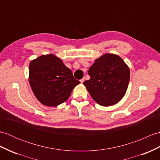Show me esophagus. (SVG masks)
Listing matches in <instances>:
<instances>
[{
    "label": "esophagus",
    "mask_w": 160,
    "mask_h": 160,
    "mask_svg": "<svg viewBox=\"0 0 160 160\" xmlns=\"http://www.w3.org/2000/svg\"><path fill=\"white\" fill-rule=\"evenodd\" d=\"M85 80V79H84V78H82L81 80H80V82L81 83H83L84 82V81Z\"/></svg>",
    "instance_id": "esophagus-1"
}]
</instances>
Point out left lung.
I'll use <instances>...</instances> for the list:
<instances>
[{"label": "left lung", "instance_id": "left-lung-1", "mask_svg": "<svg viewBox=\"0 0 160 160\" xmlns=\"http://www.w3.org/2000/svg\"><path fill=\"white\" fill-rule=\"evenodd\" d=\"M90 79L83 84L92 98L102 106L116 104L127 91L130 72L119 56L105 54L97 58L88 72Z\"/></svg>", "mask_w": 160, "mask_h": 160}]
</instances>
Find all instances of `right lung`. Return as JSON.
<instances>
[{
  "label": "right lung",
  "mask_w": 160,
  "mask_h": 160,
  "mask_svg": "<svg viewBox=\"0 0 160 160\" xmlns=\"http://www.w3.org/2000/svg\"><path fill=\"white\" fill-rule=\"evenodd\" d=\"M29 83L36 98L46 106L65 102L80 82L55 55L40 56L29 65Z\"/></svg>",
  "instance_id": "obj_1"
}]
</instances>
